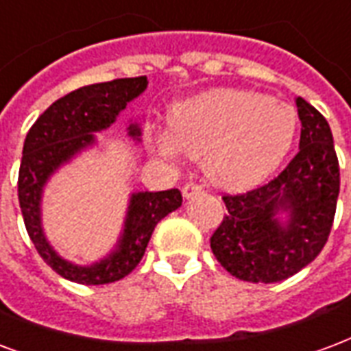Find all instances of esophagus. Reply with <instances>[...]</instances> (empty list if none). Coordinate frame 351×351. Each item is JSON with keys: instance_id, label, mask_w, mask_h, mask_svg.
Segmentation results:
<instances>
[{"instance_id": "esophagus-1", "label": "esophagus", "mask_w": 351, "mask_h": 351, "mask_svg": "<svg viewBox=\"0 0 351 351\" xmlns=\"http://www.w3.org/2000/svg\"><path fill=\"white\" fill-rule=\"evenodd\" d=\"M204 192V189L199 185H196V183H186L185 186H183V197H186V199H191V197H194L196 194H202Z\"/></svg>"}]
</instances>
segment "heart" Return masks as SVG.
<instances>
[{"label":"heart","mask_w":351,"mask_h":351,"mask_svg":"<svg viewBox=\"0 0 351 351\" xmlns=\"http://www.w3.org/2000/svg\"><path fill=\"white\" fill-rule=\"evenodd\" d=\"M169 135L155 138L160 157H204L205 178L222 191H246L278 170L298 133V114L261 92L216 88L173 105Z\"/></svg>","instance_id":"heart-1"}]
</instances>
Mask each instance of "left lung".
<instances>
[{
  "instance_id": "1",
  "label": "left lung",
  "mask_w": 351,
  "mask_h": 351,
  "mask_svg": "<svg viewBox=\"0 0 351 351\" xmlns=\"http://www.w3.org/2000/svg\"><path fill=\"white\" fill-rule=\"evenodd\" d=\"M300 152L283 172L254 191L223 196L229 215L210 250L231 276L278 283L313 263L328 242L341 173L328 120L296 97Z\"/></svg>"
}]
</instances>
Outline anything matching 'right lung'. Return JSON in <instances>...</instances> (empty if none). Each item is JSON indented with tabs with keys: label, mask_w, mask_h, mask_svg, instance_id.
Returning <instances> with one entry per match:
<instances>
[{
	"label": "right lung",
	"mask_w": 351,
	"mask_h": 351,
	"mask_svg": "<svg viewBox=\"0 0 351 351\" xmlns=\"http://www.w3.org/2000/svg\"><path fill=\"white\" fill-rule=\"evenodd\" d=\"M146 88V75L81 86L49 105L31 125L23 142L18 199L25 229L42 259L59 276L73 283L105 285L133 272L146 252L155 226L166 215L179 209L183 202L178 189L133 192L116 247L92 265H75L60 257L42 228V194L47 181L60 166L70 162L81 152L96 146L97 138L94 133L109 129L129 101L141 96ZM128 135L141 142V123L131 120Z\"/></svg>",
	"instance_id": "add662e5"
}]
</instances>
